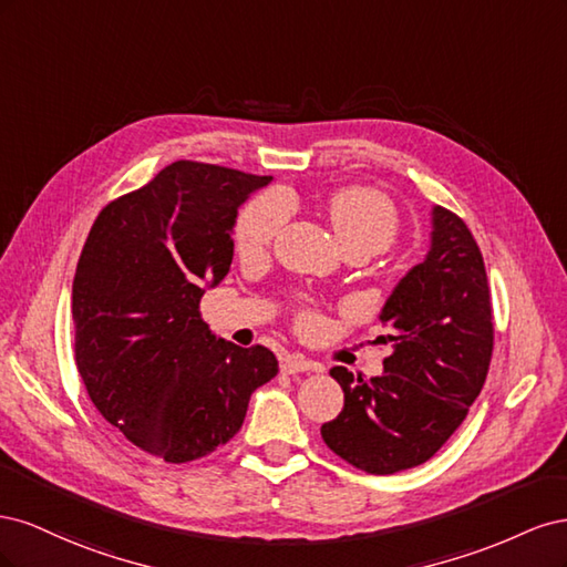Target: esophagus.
I'll list each match as a JSON object with an SVG mask.
<instances>
[{"instance_id":"obj_1","label":"esophagus","mask_w":567,"mask_h":567,"mask_svg":"<svg viewBox=\"0 0 567 567\" xmlns=\"http://www.w3.org/2000/svg\"><path fill=\"white\" fill-rule=\"evenodd\" d=\"M281 371L284 373H305V371H321V367L302 354H288L281 362Z\"/></svg>"}]
</instances>
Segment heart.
I'll use <instances>...</instances> for the list:
<instances>
[{
	"label": "heart",
	"mask_w": 567,
	"mask_h": 567,
	"mask_svg": "<svg viewBox=\"0 0 567 567\" xmlns=\"http://www.w3.org/2000/svg\"><path fill=\"white\" fill-rule=\"evenodd\" d=\"M329 219L342 246H367L373 252L385 250L400 229L394 203L371 186H342L326 200ZM288 217V200L281 194L252 198L236 219V246L246 255L262 252L279 236ZM302 323H312L305 315Z\"/></svg>",
	"instance_id": "1"
}]
</instances>
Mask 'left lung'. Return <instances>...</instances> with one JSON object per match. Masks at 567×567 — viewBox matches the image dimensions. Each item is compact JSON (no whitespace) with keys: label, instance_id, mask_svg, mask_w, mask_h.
<instances>
[{"label":"left lung","instance_id":"8db88e82","mask_svg":"<svg viewBox=\"0 0 567 567\" xmlns=\"http://www.w3.org/2000/svg\"><path fill=\"white\" fill-rule=\"evenodd\" d=\"M392 354L373 379L333 367L346 392L321 425L329 450L354 468L392 475L431 458L468 414L487 379L494 323L487 271L466 221L433 208L431 250L381 310Z\"/></svg>","mask_w":567,"mask_h":567}]
</instances>
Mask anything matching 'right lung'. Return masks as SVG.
I'll return each mask as SVG.
<instances>
[{
    "mask_svg": "<svg viewBox=\"0 0 567 567\" xmlns=\"http://www.w3.org/2000/svg\"><path fill=\"white\" fill-rule=\"evenodd\" d=\"M271 182L177 161L99 213L73 281L75 364L90 400L142 452L186 463L227 444L279 373L200 319L227 277L241 203Z\"/></svg>",
    "mask_w": 567,
    "mask_h": 567,
    "instance_id": "add662e5",
    "label": "right lung"
}]
</instances>
